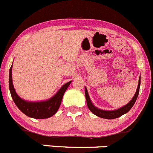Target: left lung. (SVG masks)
<instances>
[{
    "label": "left lung",
    "instance_id": "obj_1",
    "mask_svg": "<svg viewBox=\"0 0 153 153\" xmlns=\"http://www.w3.org/2000/svg\"><path fill=\"white\" fill-rule=\"evenodd\" d=\"M140 84H141V76L139 77V79H138V87H137L136 92H135V95L133 96V99L127 104L124 106L122 107V108H119V109L113 110V111H105V110L100 109V108H97L94 104L91 102V99H90L89 95H88V90L85 88V98H86V102H87L88 108H89V110L94 113L96 116H99L100 118H103V119H116V118H119L120 116H122V115L125 114L127 112L130 111L133 106L134 105L135 101H136L137 98H138V94H139V89H140Z\"/></svg>",
    "mask_w": 153,
    "mask_h": 153
}]
</instances>
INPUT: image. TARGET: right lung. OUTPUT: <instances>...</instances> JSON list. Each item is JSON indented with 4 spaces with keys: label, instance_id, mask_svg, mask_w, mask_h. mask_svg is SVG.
Listing matches in <instances>:
<instances>
[{
    "label": "right lung",
    "instance_id": "right-lung-1",
    "mask_svg": "<svg viewBox=\"0 0 153 153\" xmlns=\"http://www.w3.org/2000/svg\"><path fill=\"white\" fill-rule=\"evenodd\" d=\"M12 65L9 69V91H10L12 100L19 110L27 116L34 118V119H48L53 116L59 109L64 94L71 81L63 85L60 88V89L56 92V94L48 100L40 101V102H30V101H26L20 98L15 91L13 82H12Z\"/></svg>",
    "mask_w": 153,
    "mask_h": 153
}]
</instances>
